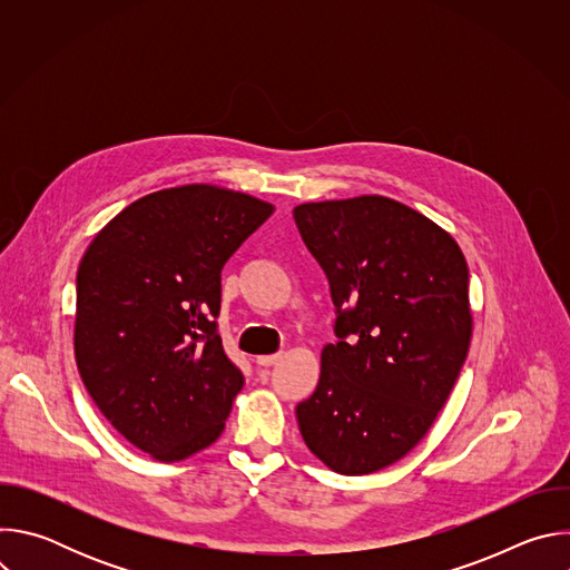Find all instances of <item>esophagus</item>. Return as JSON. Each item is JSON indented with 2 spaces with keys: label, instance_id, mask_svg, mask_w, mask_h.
<instances>
[{
  "label": "esophagus",
  "instance_id": "1",
  "mask_svg": "<svg viewBox=\"0 0 570 570\" xmlns=\"http://www.w3.org/2000/svg\"><path fill=\"white\" fill-rule=\"evenodd\" d=\"M279 358H282V354H264V356H257L255 363H257L259 367H271V365H275Z\"/></svg>",
  "mask_w": 570,
  "mask_h": 570
}]
</instances>
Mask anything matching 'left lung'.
<instances>
[{"instance_id":"left-lung-1","label":"left lung","mask_w":570,"mask_h":570,"mask_svg":"<svg viewBox=\"0 0 570 570\" xmlns=\"http://www.w3.org/2000/svg\"><path fill=\"white\" fill-rule=\"evenodd\" d=\"M338 308L315 392L297 403L311 453L365 475L411 453L429 433L469 352V268L455 238L385 196L293 209Z\"/></svg>"}]
</instances>
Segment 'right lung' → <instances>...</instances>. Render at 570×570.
Wrapping results in <instances>:
<instances>
[{
  "mask_svg": "<svg viewBox=\"0 0 570 570\" xmlns=\"http://www.w3.org/2000/svg\"><path fill=\"white\" fill-rule=\"evenodd\" d=\"M273 209L218 185L159 189L124 207L78 264V374L153 460H185L225 429L243 374L216 332L220 271Z\"/></svg>",
  "mask_w": 570,
  "mask_h": 570,
  "instance_id": "add662e5",
  "label": "right lung"
}]
</instances>
